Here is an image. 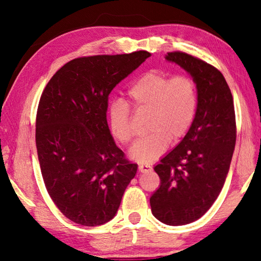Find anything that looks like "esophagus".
Instances as JSON below:
<instances>
[{
    "mask_svg": "<svg viewBox=\"0 0 261 261\" xmlns=\"http://www.w3.org/2000/svg\"><path fill=\"white\" fill-rule=\"evenodd\" d=\"M152 167L149 165H139V171L140 173H147V171H151Z\"/></svg>",
    "mask_w": 261,
    "mask_h": 261,
    "instance_id": "34e87169",
    "label": "esophagus"
}]
</instances>
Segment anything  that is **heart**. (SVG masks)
I'll use <instances>...</instances> for the list:
<instances>
[{
    "label": "heart",
    "instance_id": "obj_1",
    "mask_svg": "<svg viewBox=\"0 0 261 261\" xmlns=\"http://www.w3.org/2000/svg\"><path fill=\"white\" fill-rule=\"evenodd\" d=\"M129 103L137 112H148L149 134L130 149V156L139 163H152L166 152L170 140L178 141L191 129L198 109L197 83L188 74L170 77L148 71L127 88ZM110 134L123 145L130 144L135 132L130 107L116 100L108 108Z\"/></svg>",
    "mask_w": 261,
    "mask_h": 261
}]
</instances>
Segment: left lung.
Here are the masks:
<instances>
[{"label":"left lung","mask_w":261,"mask_h":261,"mask_svg":"<svg viewBox=\"0 0 261 261\" xmlns=\"http://www.w3.org/2000/svg\"><path fill=\"white\" fill-rule=\"evenodd\" d=\"M191 74L198 87V109L191 129L154 170L161 185L149 199L152 213L169 226L201 218L223 188L236 144L233 99L223 74L183 51L168 53Z\"/></svg>","instance_id":"left-lung-1"}]
</instances>
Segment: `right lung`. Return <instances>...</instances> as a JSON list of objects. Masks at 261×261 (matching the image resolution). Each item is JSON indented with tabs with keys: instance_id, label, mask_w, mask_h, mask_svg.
I'll return each mask as SVG.
<instances>
[{
	"instance_id": "right-lung-1",
	"label": "right lung",
	"mask_w": 261,
	"mask_h": 261,
	"mask_svg": "<svg viewBox=\"0 0 261 261\" xmlns=\"http://www.w3.org/2000/svg\"><path fill=\"white\" fill-rule=\"evenodd\" d=\"M151 56L78 57L64 64L43 90L35 144L46 189L69 220L94 227L112 220L137 173L116 146L107 123L113 88Z\"/></svg>"
}]
</instances>
